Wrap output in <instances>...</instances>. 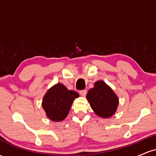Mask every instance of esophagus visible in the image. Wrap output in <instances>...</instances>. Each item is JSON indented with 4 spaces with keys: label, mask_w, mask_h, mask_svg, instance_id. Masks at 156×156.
Wrapping results in <instances>:
<instances>
[{
    "label": "esophagus",
    "mask_w": 156,
    "mask_h": 156,
    "mask_svg": "<svg viewBox=\"0 0 156 156\" xmlns=\"http://www.w3.org/2000/svg\"><path fill=\"white\" fill-rule=\"evenodd\" d=\"M87 91L86 90V89H83V90L79 91V94H80V95L83 96V97L86 96V94H87Z\"/></svg>",
    "instance_id": "obj_1"
}]
</instances>
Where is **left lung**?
Wrapping results in <instances>:
<instances>
[{
	"mask_svg": "<svg viewBox=\"0 0 156 156\" xmlns=\"http://www.w3.org/2000/svg\"><path fill=\"white\" fill-rule=\"evenodd\" d=\"M87 98L91 107L100 117L108 118L117 110L118 98L105 82L97 81L94 88L89 89Z\"/></svg>",
	"mask_w": 156,
	"mask_h": 156,
	"instance_id": "1",
	"label": "left lung"
}]
</instances>
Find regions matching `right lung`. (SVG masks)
<instances>
[{"instance_id":"add662e5","label":"right lung","mask_w":156,"mask_h":156,"mask_svg":"<svg viewBox=\"0 0 156 156\" xmlns=\"http://www.w3.org/2000/svg\"><path fill=\"white\" fill-rule=\"evenodd\" d=\"M78 97L79 94L76 92L68 90L62 83H57L45 94L42 107L51 120H63L67 116L74 99Z\"/></svg>"}]
</instances>
